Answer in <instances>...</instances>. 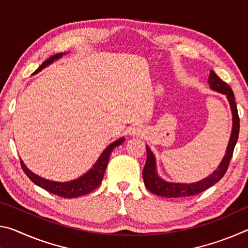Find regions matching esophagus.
Returning <instances> with one entry per match:
<instances>
[{
	"label": "esophagus",
	"instance_id": "34e87169",
	"mask_svg": "<svg viewBox=\"0 0 248 248\" xmlns=\"http://www.w3.org/2000/svg\"><path fill=\"white\" fill-rule=\"evenodd\" d=\"M129 132H130V134H131V136L139 137V136H141V134H143L144 130H143V128L140 127V125H134V127L130 128Z\"/></svg>",
	"mask_w": 248,
	"mask_h": 248
}]
</instances>
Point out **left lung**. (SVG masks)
<instances>
[{
    "label": "left lung",
    "instance_id": "1",
    "mask_svg": "<svg viewBox=\"0 0 248 248\" xmlns=\"http://www.w3.org/2000/svg\"><path fill=\"white\" fill-rule=\"evenodd\" d=\"M208 83L210 89L216 91L217 93L225 95L226 99L230 104L231 111H232V131H231L230 140L228 143V148L225 151V155L222 158L219 166L216 170H213L208 177L199 180L196 183H170L159 177L156 169V159L152 151L146 145V162L144 165L142 176H143V182L145 187L153 192V194L162 197H169V198H182V197H189L197 194H200L201 191L208 189L209 187L213 186L219 180L223 177L226 170H228L231 158H232L233 151L238 139V132H240V118L237 114V107L235 104V97L233 91L225 82L217 77V75L211 70L208 78Z\"/></svg>",
    "mask_w": 248,
    "mask_h": 248
}]
</instances>
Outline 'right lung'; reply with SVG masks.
<instances>
[{
    "mask_svg": "<svg viewBox=\"0 0 248 248\" xmlns=\"http://www.w3.org/2000/svg\"><path fill=\"white\" fill-rule=\"evenodd\" d=\"M64 54L65 52L57 53L54 54V56L50 57L48 60H46L44 63L35 71L33 74H37L39 71L45 69L46 66H48L49 64H51L54 61L58 60V59L63 57ZM124 142V138L123 137L109 144L107 148L103 151L100 156L98 157L97 161H96L95 164L91 167L90 170H87L84 175L79 176L78 178L69 180V182H53V180L40 177V176L32 173V171L24 164L22 159H20V165H22V169L25 171V174H26L29 179H31L33 184H36L37 186L44 188V189L51 192L53 195L63 197V198H77V197L90 194V192L93 191L95 188H97L99 186V184L102 183L103 180L105 170H106L109 157H110L112 150H114L116 146L123 144Z\"/></svg>",
    "mask_w": 248,
    "mask_h": 248,
    "instance_id": "right-lung-1",
    "label": "right lung"
}]
</instances>
